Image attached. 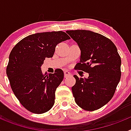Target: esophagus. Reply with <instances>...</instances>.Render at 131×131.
Instances as JSON below:
<instances>
[{
  "instance_id": "1",
  "label": "esophagus",
  "mask_w": 131,
  "mask_h": 131,
  "mask_svg": "<svg viewBox=\"0 0 131 131\" xmlns=\"http://www.w3.org/2000/svg\"><path fill=\"white\" fill-rule=\"evenodd\" d=\"M71 75V74H70V73H69V71H64V77H68V76H69V75Z\"/></svg>"
}]
</instances>
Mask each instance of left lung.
I'll list each match as a JSON object with an SVG mask.
<instances>
[{
  "mask_svg": "<svg viewBox=\"0 0 131 131\" xmlns=\"http://www.w3.org/2000/svg\"><path fill=\"white\" fill-rule=\"evenodd\" d=\"M81 51L75 67L89 73L87 79L73 75L76 104L86 111L97 110L112 98L121 79V60L115 45L102 35L87 30L67 31Z\"/></svg>",
  "mask_w": 131,
  "mask_h": 131,
  "instance_id": "left-lung-1",
  "label": "left lung"
}]
</instances>
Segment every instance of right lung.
Here are the masks:
<instances>
[{
  "mask_svg": "<svg viewBox=\"0 0 131 131\" xmlns=\"http://www.w3.org/2000/svg\"><path fill=\"white\" fill-rule=\"evenodd\" d=\"M68 39L69 35L61 31L38 33L24 38L12 50L7 76L16 98L29 112L41 114L54 106L63 72L56 69L47 75L40 67L46 58L52 57L57 45Z\"/></svg>",
  "mask_w": 131,
  "mask_h": 131,
  "instance_id": "obj_1",
  "label": "right lung"
}]
</instances>
